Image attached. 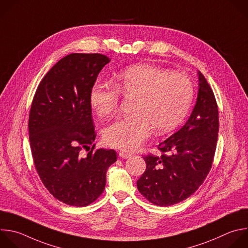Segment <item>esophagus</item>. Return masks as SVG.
<instances>
[{
  "label": "esophagus",
  "instance_id": "obj_1",
  "mask_svg": "<svg viewBox=\"0 0 248 248\" xmlns=\"http://www.w3.org/2000/svg\"><path fill=\"white\" fill-rule=\"evenodd\" d=\"M119 155H120L122 158H128V157L131 156V154L126 153V152H120V153H119Z\"/></svg>",
  "mask_w": 248,
  "mask_h": 248
}]
</instances>
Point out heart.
I'll use <instances>...</instances> for the list:
<instances>
[{
  "mask_svg": "<svg viewBox=\"0 0 248 248\" xmlns=\"http://www.w3.org/2000/svg\"><path fill=\"white\" fill-rule=\"evenodd\" d=\"M115 88L96 81L90 92V103L100 117L115 113L120 93L136 97L134 114L109 124L105 142L124 151H134L152 134L174 130L186 118L194 97L190 78L182 73L150 63H138L121 71L114 78Z\"/></svg>",
  "mask_w": 248,
  "mask_h": 248,
  "instance_id": "b5f03b06",
  "label": "heart"
}]
</instances>
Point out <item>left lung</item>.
<instances>
[{
	"instance_id": "obj_1",
	"label": "left lung",
	"mask_w": 248,
	"mask_h": 248,
	"mask_svg": "<svg viewBox=\"0 0 248 248\" xmlns=\"http://www.w3.org/2000/svg\"><path fill=\"white\" fill-rule=\"evenodd\" d=\"M199 93L186 124L158 144L160 156H144L146 170L137 180L138 191L152 203L170 206L192 196L207 176L219 130L214 93L199 71Z\"/></svg>"
}]
</instances>
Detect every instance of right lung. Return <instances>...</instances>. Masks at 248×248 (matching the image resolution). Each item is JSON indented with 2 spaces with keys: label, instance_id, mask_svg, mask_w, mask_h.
<instances>
[{
  "label": "right lung",
  "instance_id": "obj_1",
  "mask_svg": "<svg viewBox=\"0 0 248 248\" xmlns=\"http://www.w3.org/2000/svg\"><path fill=\"white\" fill-rule=\"evenodd\" d=\"M110 59L99 53H72L44 77L29 115V140L37 172L48 192L73 206H86L104 191L106 172L117 160L110 149L91 148L95 130L90 92Z\"/></svg>",
  "mask_w": 248,
  "mask_h": 248
}]
</instances>
